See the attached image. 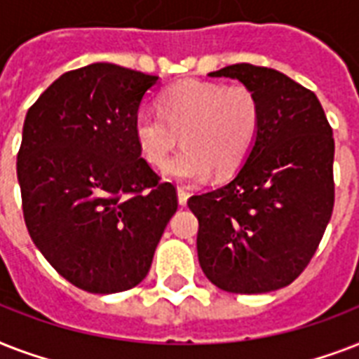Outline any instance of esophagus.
Instances as JSON below:
<instances>
[{
    "instance_id": "34e87169",
    "label": "esophagus",
    "mask_w": 359,
    "mask_h": 359,
    "mask_svg": "<svg viewBox=\"0 0 359 359\" xmlns=\"http://www.w3.org/2000/svg\"><path fill=\"white\" fill-rule=\"evenodd\" d=\"M188 197H190L188 190H184V188H179V190H177V199H179L180 207H186V203H188Z\"/></svg>"
}]
</instances>
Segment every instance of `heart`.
Masks as SVG:
<instances>
[{"label":"heart","mask_w":359,"mask_h":359,"mask_svg":"<svg viewBox=\"0 0 359 359\" xmlns=\"http://www.w3.org/2000/svg\"><path fill=\"white\" fill-rule=\"evenodd\" d=\"M259 130V100L245 86L188 80L169 87L158 98V114L141 109L134 137L141 156L163 168L178 144L185 149L163 169L180 184H197L210 175H229L250 154Z\"/></svg>","instance_id":"obj_1"}]
</instances>
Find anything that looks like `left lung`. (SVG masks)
<instances>
[{
  "mask_svg": "<svg viewBox=\"0 0 359 359\" xmlns=\"http://www.w3.org/2000/svg\"><path fill=\"white\" fill-rule=\"evenodd\" d=\"M208 76L255 93L259 130L231 182L188 199L199 264L227 292L278 290L311 261L332 218V128L317 95L278 70L238 63Z\"/></svg>",
  "mask_w": 359,
  "mask_h": 359,
  "instance_id": "left-lung-1",
  "label": "left lung"
}]
</instances>
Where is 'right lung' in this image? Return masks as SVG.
<instances>
[{"label": "right lung", "mask_w": 359, "mask_h": 359, "mask_svg": "<svg viewBox=\"0 0 359 359\" xmlns=\"http://www.w3.org/2000/svg\"><path fill=\"white\" fill-rule=\"evenodd\" d=\"M158 83L114 63L59 76L29 108L16 175L31 240L78 289L141 283L177 191L141 158L134 119Z\"/></svg>", "instance_id": "right-lung-1"}]
</instances>
